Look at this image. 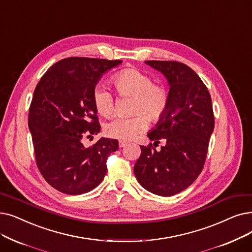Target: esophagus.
<instances>
[{"instance_id": "esophagus-1", "label": "esophagus", "mask_w": 252, "mask_h": 252, "mask_svg": "<svg viewBox=\"0 0 252 252\" xmlns=\"http://www.w3.org/2000/svg\"><path fill=\"white\" fill-rule=\"evenodd\" d=\"M126 145H127V143H126V141H119V147L120 148H123V147H125Z\"/></svg>"}]
</instances>
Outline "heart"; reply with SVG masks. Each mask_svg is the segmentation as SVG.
<instances>
[{"instance_id":"obj_1","label":"heart","mask_w":252,"mask_h":252,"mask_svg":"<svg viewBox=\"0 0 252 252\" xmlns=\"http://www.w3.org/2000/svg\"><path fill=\"white\" fill-rule=\"evenodd\" d=\"M112 83L118 94L133 97L130 118H115L106 125L108 137L128 141L135 139L147 127L150 122L158 123L166 114L169 106V94L165 87L155 84L149 75L137 69H125L112 77ZM94 105L100 115L110 117L115 112L112 94L105 87H96L93 94Z\"/></svg>"}]
</instances>
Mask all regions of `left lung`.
<instances>
[{
	"label": "left lung",
	"mask_w": 252,
	"mask_h": 252,
	"mask_svg": "<svg viewBox=\"0 0 252 252\" xmlns=\"http://www.w3.org/2000/svg\"><path fill=\"white\" fill-rule=\"evenodd\" d=\"M145 63L165 76L170 86L167 112L147 134L155 144L165 139L166 145L159 151L151 143L141 146L134 172L145 189L170 196L188 189L203 170L214 129L211 96L189 65L174 61Z\"/></svg>",
	"instance_id": "obj_1"
}]
</instances>
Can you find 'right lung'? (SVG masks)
Segmentation results:
<instances>
[{"instance_id":"obj_1","label":"right lung","mask_w":252,"mask_h":252,"mask_svg":"<svg viewBox=\"0 0 252 252\" xmlns=\"http://www.w3.org/2000/svg\"><path fill=\"white\" fill-rule=\"evenodd\" d=\"M123 61L63 59L47 70L37 84L29 111L37 166L53 189L82 194L99 185L106 160L118 149L115 139L101 138L92 147L82 143L100 133L93 94L103 74Z\"/></svg>"}]
</instances>
